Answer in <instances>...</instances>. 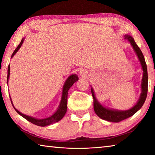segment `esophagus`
<instances>
[{"instance_id": "esophagus-1", "label": "esophagus", "mask_w": 155, "mask_h": 155, "mask_svg": "<svg viewBox=\"0 0 155 155\" xmlns=\"http://www.w3.org/2000/svg\"><path fill=\"white\" fill-rule=\"evenodd\" d=\"M79 74H80V76H81V77H85V76L87 74V71L85 69L81 70L79 72Z\"/></svg>"}]
</instances>
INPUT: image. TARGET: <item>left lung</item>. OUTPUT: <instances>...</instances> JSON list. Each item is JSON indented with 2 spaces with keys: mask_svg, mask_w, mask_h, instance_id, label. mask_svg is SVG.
I'll use <instances>...</instances> for the list:
<instances>
[{
  "mask_svg": "<svg viewBox=\"0 0 155 155\" xmlns=\"http://www.w3.org/2000/svg\"><path fill=\"white\" fill-rule=\"evenodd\" d=\"M124 37L126 40H127L129 41L133 50L135 51V53L137 54L138 59L140 61L141 68L143 70V77L141 84V93L140 94V99L137 101V104L134 107H133L131 109L126 110V111H119V110L106 108V107H103L99 103L98 100L96 98L93 88H91V94H92L94 98V111H95L96 115L99 117H101V119L112 122H119L134 115L138 110H140L141 108L143 103H145L147 93H148V72H147V66L143 54L132 37L128 35H124Z\"/></svg>",
  "mask_w": 155,
  "mask_h": 155,
  "instance_id": "8db88e82",
  "label": "left lung"
}]
</instances>
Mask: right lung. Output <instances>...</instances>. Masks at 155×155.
<instances>
[{
    "mask_svg": "<svg viewBox=\"0 0 155 155\" xmlns=\"http://www.w3.org/2000/svg\"><path fill=\"white\" fill-rule=\"evenodd\" d=\"M25 38H23L22 40H21L20 43L19 45L18 46V47L15 48V51L13 52L11 58H12L15 55V54L18 52V50L20 49V48L22 46V44L24 41ZM9 74H10V66L9 65L8 66V69H7V83H8V80L9 78ZM78 80V76L77 74H71L69 77L67 78V80L65 81V82L64 85V87H63V90H62V96H61V102H60L59 106L58 108H57V111L54 113V114H52L51 116H50L48 117H46V118H44V119H37L35 118V117H31V116H28V115H25L22 114V113L20 112L19 111L15 108L14 104H13L12 101L11 97H10V100H11L12 104L14 108L15 109V111L18 113V114H20L21 116H22L26 120H27L28 122H30L33 124H35L37 126H40V127H46V126H48L50 124H54V123L59 122V120H61L65 114V113L67 111V100H68V90H70V88L72 87V85L74 84L75 82Z\"/></svg>",
    "mask_w": 155,
    "mask_h": 155,
    "instance_id": "1",
    "label": "right lung"
}]
</instances>
